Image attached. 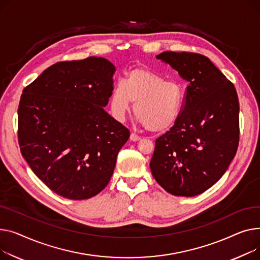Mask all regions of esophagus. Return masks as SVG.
I'll list each match as a JSON object with an SVG mask.
<instances>
[{
  "instance_id": "obj_1",
  "label": "esophagus",
  "mask_w": 260,
  "mask_h": 260,
  "mask_svg": "<svg viewBox=\"0 0 260 260\" xmlns=\"http://www.w3.org/2000/svg\"><path fill=\"white\" fill-rule=\"evenodd\" d=\"M130 140H131L132 142H137V141L141 140V136H139L136 133L132 132V133L130 134Z\"/></svg>"
}]
</instances>
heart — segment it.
Wrapping results in <instances>:
<instances>
[{
    "instance_id": "b5f03b06",
    "label": "heart",
    "mask_w": 260,
    "mask_h": 260,
    "mask_svg": "<svg viewBox=\"0 0 260 260\" xmlns=\"http://www.w3.org/2000/svg\"><path fill=\"white\" fill-rule=\"evenodd\" d=\"M132 103L134 113L152 132L170 129L177 120L181 109V91L171 81H165L159 74L145 69L131 70L125 81H118L112 90L110 107L112 115L123 121Z\"/></svg>"
}]
</instances>
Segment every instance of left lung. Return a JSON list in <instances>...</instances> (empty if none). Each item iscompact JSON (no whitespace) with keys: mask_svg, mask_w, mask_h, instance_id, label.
<instances>
[{"mask_svg":"<svg viewBox=\"0 0 260 260\" xmlns=\"http://www.w3.org/2000/svg\"><path fill=\"white\" fill-rule=\"evenodd\" d=\"M156 58L169 64L189 85L174 126L155 141L150 169L167 192L195 196L216 184L236 154V89L205 55L165 51Z\"/></svg>","mask_w":260,"mask_h":260,"instance_id":"1","label":"left lung"}]
</instances>
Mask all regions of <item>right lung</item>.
<instances>
[{
    "instance_id": "obj_1",
    "label": "right lung",
    "mask_w": 260,
    "mask_h": 260,
    "mask_svg": "<svg viewBox=\"0 0 260 260\" xmlns=\"http://www.w3.org/2000/svg\"><path fill=\"white\" fill-rule=\"evenodd\" d=\"M114 72L104 57L60 62L21 95V153L46 186L68 200H88L105 189L130 136L104 109Z\"/></svg>"
}]
</instances>
